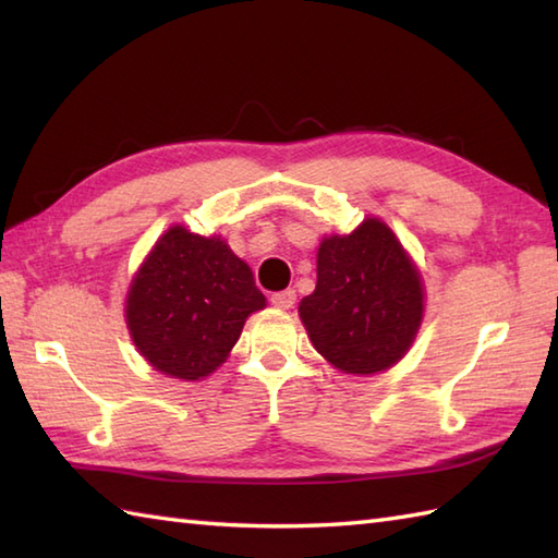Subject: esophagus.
I'll use <instances>...</instances> for the list:
<instances>
[{"instance_id":"esophagus-1","label":"esophagus","mask_w":558,"mask_h":558,"mask_svg":"<svg viewBox=\"0 0 558 558\" xmlns=\"http://www.w3.org/2000/svg\"><path fill=\"white\" fill-rule=\"evenodd\" d=\"M270 302L278 306V310H290V306L298 302V292L294 290H282V292H276L270 298Z\"/></svg>"}]
</instances>
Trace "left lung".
<instances>
[{
    "label": "left lung",
    "mask_w": 558,
    "mask_h": 558,
    "mask_svg": "<svg viewBox=\"0 0 558 558\" xmlns=\"http://www.w3.org/2000/svg\"><path fill=\"white\" fill-rule=\"evenodd\" d=\"M312 345L342 374L372 376L405 357L424 318L420 268L384 220L324 236L316 290L300 302Z\"/></svg>",
    "instance_id": "1"
}]
</instances>
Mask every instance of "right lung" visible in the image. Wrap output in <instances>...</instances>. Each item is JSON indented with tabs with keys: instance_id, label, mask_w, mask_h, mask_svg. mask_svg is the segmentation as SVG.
<instances>
[{
	"instance_id": "1",
	"label": "right lung",
	"mask_w": 558,
	"mask_h": 558,
	"mask_svg": "<svg viewBox=\"0 0 558 558\" xmlns=\"http://www.w3.org/2000/svg\"><path fill=\"white\" fill-rule=\"evenodd\" d=\"M264 306L252 268L222 236L172 225L134 272L124 318L153 369L198 381L230 357L244 322Z\"/></svg>"
}]
</instances>
